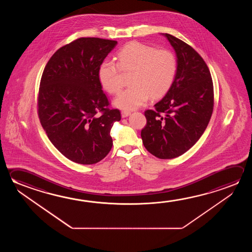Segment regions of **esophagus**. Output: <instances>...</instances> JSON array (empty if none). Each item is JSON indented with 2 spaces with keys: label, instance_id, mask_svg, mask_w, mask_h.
Wrapping results in <instances>:
<instances>
[{
  "label": "esophagus",
  "instance_id": "1",
  "mask_svg": "<svg viewBox=\"0 0 252 252\" xmlns=\"http://www.w3.org/2000/svg\"><path fill=\"white\" fill-rule=\"evenodd\" d=\"M130 114H131V112H127V111H122V112H121L122 118H126V117H128Z\"/></svg>",
  "mask_w": 252,
  "mask_h": 252
}]
</instances>
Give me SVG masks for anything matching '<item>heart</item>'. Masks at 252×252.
I'll return each instance as SVG.
<instances>
[{
	"instance_id": "1",
	"label": "heart",
	"mask_w": 252,
	"mask_h": 252,
	"mask_svg": "<svg viewBox=\"0 0 252 252\" xmlns=\"http://www.w3.org/2000/svg\"><path fill=\"white\" fill-rule=\"evenodd\" d=\"M118 63L104 61L98 69L101 85L111 94L120 92L121 71L132 74L130 88L122 91L114 99V105L132 111L144 104L149 96L161 98L172 86L178 71L176 55L168 49L157 50L140 42L132 41L117 54Z\"/></svg>"
}]
</instances>
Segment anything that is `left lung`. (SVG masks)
<instances>
[{
  "instance_id": "8db88e82",
  "label": "left lung",
  "mask_w": 252,
  "mask_h": 252,
  "mask_svg": "<svg viewBox=\"0 0 252 252\" xmlns=\"http://www.w3.org/2000/svg\"><path fill=\"white\" fill-rule=\"evenodd\" d=\"M178 58V71L165 96L147 110L141 130L146 149L160 159L186 153L205 132L214 110L210 71L195 50L170 34H163Z\"/></svg>"
}]
</instances>
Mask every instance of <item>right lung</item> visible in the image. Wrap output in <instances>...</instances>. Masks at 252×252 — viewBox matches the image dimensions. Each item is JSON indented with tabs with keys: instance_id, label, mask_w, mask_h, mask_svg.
<instances>
[{
	"instance_id": "obj_1",
	"label": "right lung",
	"mask_w": 252,
	"mask_h": 252,
	"mask_svg": "<svg viewBox=\"0 0 252 252\" xmlns=\"http://www.w3.org/2000/svg\"><path fill=\"white\" fill-rule=\"evenodd\" d=\"M118 42L80 37L57 50L42 74L37 113L54 147L70 161L94 164L111 151V129L121 120L109 109L98 69Z\"/></svg>"
}]
</instances>
